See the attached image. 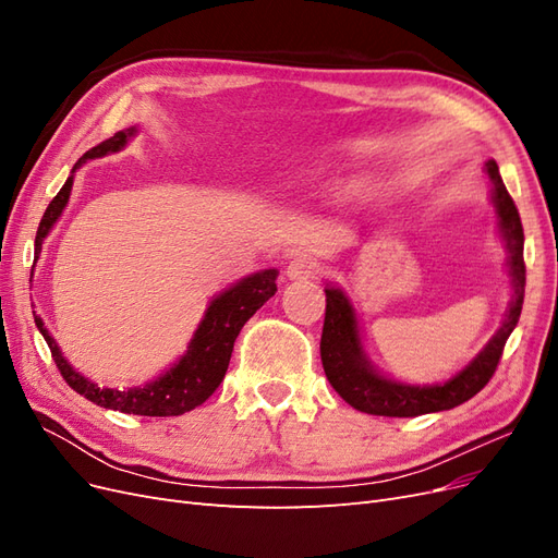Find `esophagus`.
Here are the masks:
<instances>
[{
  "mask_svg": "<svg viewBox=\"0 0 558 558\" xmlns=\"http://www.w3.org/2000/svg\"><path fill=\"white\" fill-rule=\"evenodd\" d=\"M318 275V263L310 256H295L289 265H286V277L293 281H305L314 279Z\"/></svg>",
  "mask_w": 558,
  "mask_h": 558,
  "instance_id": "obj_1",
  "label": "esophagus"
}]
</instances>
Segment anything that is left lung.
<instances>
[{"instance_id": "obj_1", "label": "left lung", "mask_w": 558, "mask_h": 558, "mask_svg": "<svg viewBox=\"0 0 558 558\" xmlns=\"http://www.w3.org/2000/svg\"><path fill=\"white\" fill-rule=\"evenodd\" d=\"M486 174L492 179V199L498 214L500 238L508 248V267L512 277V302L498 332L488 344L472 359L461 373H456L445 384L414 386L388 379L369 363L363 351L356 310L342 289L328 286L326 289V320L320 335V363L332 388L340 393L353 410L377 416H418L430 412H442L459 408L494 377L498 361L502 356L505 342L512 335L521 305L523 286H526V265H523V228L521 218L500 179L496 160L486 162Z\"/></svg>"}]
</instances>
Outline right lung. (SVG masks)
I'll list each match as a JSON object with an SVG mask.
<instances>
[{"label": "right lung", "mask_w": 558, "mask_h": 558, "mask_svg": "<svg viewBox=\"0 0 558 558\" xmlns=\"http://www.w3.org/2000/svg\"><path fill=\"white\" fill-rule=\"evenodd\" d=\"M134 132H137V128L116 132L111 140L93 146L78 158L70 179L64 181L60 193L50 199L48 209L44 211V218L37 230V240H35L37 258L41 253L44 240L48 238V232L53 230L56 221L66 207V202H70L74 172L86 160L102 158L125 148L128 140L134 137ZM277 275H279L277 269H263V272L248 275L242 281L230 286V289L223 291L221 295H216L209 302L205 316L199 320V326L189 344V351H185L183 356L158 379L148 381L144 386L128 388V391H118V388H99L97 384L76 373V369L62 356L53 335L46 330L41 316H37L35 312L32 314H35V324L44 335V340L50 349V356H53L60 375L76 393L99 404V408L116 410L123 414L179 416L205 402L216 391L218 384L223 381L230 356H232L234 340H238V335L244 328L246 320L277 293Z\"/></svg>", "instance_id": "obj_1"}]
</instances>
